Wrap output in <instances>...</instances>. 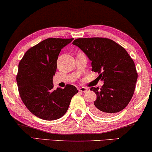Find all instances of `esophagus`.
<instances>
[{"mask_svg": "<svg viewBox=\"0 0 152 152\" xmlns=\"http://www.w3.org/2000/svg\"><path fill=\"white\" fill-rule=\"evenodd\" d=\"M87 90H88V88H85V87H81V88H79V91H80V92H82V93L86 92Z\"/></svg>", "mask_w": 152, "mask_h": 152, "instance_id": "esophagus-1", "label": "esophagus"}]
</instances>
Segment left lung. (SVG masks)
Returning a JSON list of instances; mask_svg holds the SVG:
<instances>
[{
	"instance_id": "1",
	"label": "left lung",
	"mask_w": 152,
	"mask_h": 152,
	"mask_svg": "<svg viewBox=\"0 0 152 152\" xmlns=\"http://www.w3.org/2000/svg\"><path fill=\"white\" fill-rule=\"evenodd\" d=\"M72 44L80 48L91 61L92 70L104 81L99 89L92 87L97 99L91 109L101 116L123 110L134 95L138 73L135 64L126 50L107 38L77 39Z\"/></svg>"
}]
</instances>
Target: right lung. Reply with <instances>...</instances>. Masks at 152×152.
<instances>
[{"label":"right lung","mask_w":152,"mask_h":152,"mask_svg":"<svg viewBox=\"0 0 152 152\" xmlns=\"http://www.w3.org/2000/svg\"><path fill=\"white\" fill-rule=\"evenodd\" d=\"M73 39L49 38L30 48L18 64L16 76L23 102L35 116L45 120L61 118L78 91L73 85L53 88V78L61 50Z\"/></svg>","instance_id":"add662e5"}]
</instances>
